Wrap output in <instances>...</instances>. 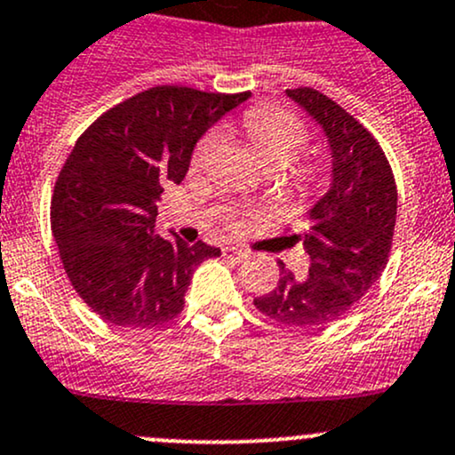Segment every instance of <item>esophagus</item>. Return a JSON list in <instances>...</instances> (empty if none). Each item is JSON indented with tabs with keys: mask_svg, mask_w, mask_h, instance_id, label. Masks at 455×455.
I'll list each match as a JSON object with an SVG mask.
<instances>
[{
	"mask_svg": "<svg viewBox=\"0 0 455 455\" xmlns=\"http://www.w3.org/2000/svg\"><path fill=\"white\" fill-rule=\"evenodd\" d=\"M222 257H227V259H233V261H242V259H246L248 252L242 251V248H235V246H224Z\"/></svg>",
	"mask_w": 455,
	"mask_h": 455,
	"instance_id": "obj_1",
	"label": "esophagus"
}]
</instances>
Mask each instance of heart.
<instances>
[{"instance_id": "b5f03b06", "label": "heart", "mask_w": 455, "mask_h": 455, "mask_svg": "<svg viewBox=\"0 0 455 455\" xmlns=\"http://www.w3.org/2000/svg\"><path fill=\"white\" fill-rule=\"evenodd\" d=\"M242 126L248 141L255 146V150L259 152L267 167L290 165L291 161L299 159L305 143H307V131L299 122V117L279 111V108H252V111L243 115ZM220 148H222V135L209 132L196 146L191 165L198 167V170L207 167L215 159Z\"/></svg>"}]
</instances>
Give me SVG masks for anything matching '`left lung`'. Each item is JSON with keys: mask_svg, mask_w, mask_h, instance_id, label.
<instances>
[{"mask_svg": "<svg viewBox=\"0 0 455 455\" xmlns=\"http://www.w3.org/2000/svg\"><path fill=\"white\" fill-rule=\"evenodd\" d=\"M323 128L331 152V183L305 212L309 275L281 270L270 294L255 299L267 318L291 327L336 323L375 285L388 264L396 222L395 176L375 137L320 91H285Z\"/></svg>", "mask_w": 455, "mask_h": 455, "instance_id": "left-lung-1", "label": "left lung"}]
</instances>
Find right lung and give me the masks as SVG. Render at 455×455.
Returning a JSON list of instances; mask_svg holds the SVG:
<instances>
[{"instance_id": "add662e5", "label": "right lung", "mask_w": 455, "mask_h": 455, "mask_svg": "<svg viewBox=\"0 0 455 455\" xmlns=\"http://www.w3.org/2000/svg\"><path fill=\"white\" fill-rule=\"evenodd\" d=\"M248 98L152 87L76 141L56 180L52 233L71 285L102 320L150 329L183 312L191 275L220 248L156 235V200L185 179L200 137Z\"/></svg>"}]
</instances>
